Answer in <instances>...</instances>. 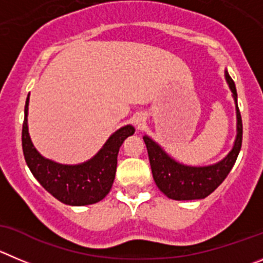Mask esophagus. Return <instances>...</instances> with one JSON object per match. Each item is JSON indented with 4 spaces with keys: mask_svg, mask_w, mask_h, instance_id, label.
Wrapping results in <instances>:
<instances>
[{
    "mask_svg": "<svg viewBox=\"0 0 263 263\" xmlns=\"http://www.w3.org/2000/svg\"><path fill=\"white\" fill-rule=\"evenodd\" d=\"M134 123L135 126H137L140 128V127L145 124V117H144L143 114H137L134 119Z\"/></svg>",
    "mask_w": 263,
    "mask_h": 263,
    "instance_id": "obj_1",
    "label": "esophagus"
}]
</instances>
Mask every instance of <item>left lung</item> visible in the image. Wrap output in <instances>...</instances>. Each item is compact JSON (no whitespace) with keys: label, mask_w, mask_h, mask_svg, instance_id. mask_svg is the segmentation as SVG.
I'll use <instances>...</instances> for the list:
<instances>
[{"label":"left lung","mask_w":263,"mask_h":263,"mask_svg":"<svg viewBox=\"0 0 263 263\" xmlns=\"http://www.w3.org/2000/svg\"><path fill=\"white\" fill-rule=\"evenodd\" d=\"M224 78L232 92L236 106V137L227 156L217 163L208 166H188L175 161L159 144L149 136H143L148 149L152 174L157 187L171 200H202L219 187L234 167L242 143V122L237 106V93L234 80L224 70Z\"/></svg>","instance_id":"obj_1"}]
</instances>
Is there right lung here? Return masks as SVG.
I'll use <instances>...</instances> for the list:
<instances>
[{"instance_id":"add662e5","label":"right lung","mask_w":263,"mask_h":263,"mask_svg":"<svg viewBox=\"0 0 263 263\" xmlns=\"http://www.w3.org/2000/svg\"><path fill=\"white\" fill-rule=\"evenodd\" d=\"M29 95L24 106L22 146L27 166L39 183L60 200L71 206H84L101 201L111 190L117 171V158L124 140L135 134L131 124L115 131L90 159L78 165H63L45 158L32 143L28 132Z\"/></svg>"}]
</instances>
